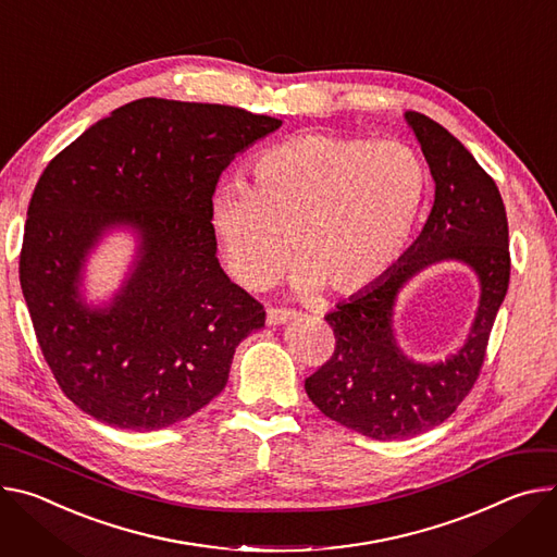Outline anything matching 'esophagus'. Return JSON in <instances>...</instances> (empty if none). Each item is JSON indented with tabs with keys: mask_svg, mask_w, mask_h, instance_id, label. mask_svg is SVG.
Segmentation results:
<instances>
[{
	"mask_svg": "<svg viewBox=\"0 0 557 557\" xmlns=\"http://www.w3.org/2000/svg\"><path fill=\"white\" fill-rule=\"evenodd\" d=\"M295 311H288V309H269L267 311V324L269 326H280V324H286L290 320H295Z\"/></svg>",
	"mask_w": 557,
	"mask_h": 557,
	"instance_id": "34e87169",
	"label": "esophagus"
}]
</instances>
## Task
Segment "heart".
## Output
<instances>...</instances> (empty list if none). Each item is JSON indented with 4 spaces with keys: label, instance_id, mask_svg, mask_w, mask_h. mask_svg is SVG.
Masks as SVG:
<instances>
[{
    "label": "heart",
    "instance_id": "heart-1",
    "mask_svg": "<svg viewBox=\"0 0 557 557\" xmlns=\"http://www.w3.org/2000/svg\"><path fill=\"white\" fill-rule=\"evenodd\" d=\"M424 195L426 171L409 146L301 133L262 150L248 186L215 184L209 226L248 290L282 277L293 244L297 293L356 295L407 250Z\"/></svg>",
    "mask_w": 557,
    "mask_h": 557
}]
</instances>
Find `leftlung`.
Instances as JSON below:
<instances>
[{"mask_svg":"<svg viewBox=\"0 0 557 557\" xmlns=\"http://www.w3.org/2000/svg\"><path fill=\"white\" fill-rule=\"evenodd\" d=\"M435 182V201L420 237L369 288L324 315L335 333L331 360L305 388L333 422L373 440H401L442 424L480 375L486 342L509 288V224L486 171L444 126L407 111ZM458 261L479 277L481 299L466 344L448 359L418 363L396 342L400 288L431 265Z\"/></svg>","mask_w":557,"mask_h":557,"instance_id":"8db88e82","label":"left lung"}]
</instances>
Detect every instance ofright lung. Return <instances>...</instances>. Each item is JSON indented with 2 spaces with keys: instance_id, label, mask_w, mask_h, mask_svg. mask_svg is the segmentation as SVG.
<instances>
[{
  "instance_id": "1",
  "label": "right lung",
  "mask_w": 557,
  "mask_h": 557,
  "mask_svg": "<svg viewBox=\"0 0 557 557\" xmlns=\"http://www.w3.org/2000/svg\"><path fill=\"white\" fill-rule=\"evenodd\" d=\"M280 126L144 97L50 160L28 205L20 284L44 360L77 409L144 433L222 393L237 344L267 313L220 267L209 197L235 156ZM113 230L136 235V256L114 297L90 306L85 262Z\"/></svg>"
}]
</instances>
